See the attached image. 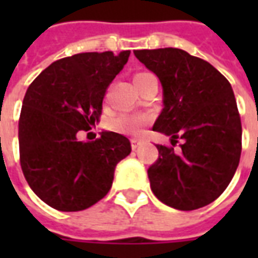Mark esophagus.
Segmentation results:
<instances>
[{"label": "esophagus", "mask_w": 258, "mask_h": 258, "mask_svg": "<svg viewBox=\"0 0 258 258\" xmlns=\"http://www.w3.org/2000/svg\"><path fill=\"white\" fill-rule=\"evenodd\" d=\"M141 145V141L140 140H135V138H133V140H131V148H133V149H137V148H138V146Z\"/></svg>", "instance_id": "34e87169"}]
</instances>
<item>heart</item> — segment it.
Instances as JSON below:
<instances>
[{
    "mask_svg": "<svg viewBox=\"0 0 258 258\" xmlns=\"http://www.w3.org/2000/svg\"><path fill=\"white\" fill-rule=\"evenodd\" d=\"M151 73H146V72H141V73H137L134 76V83H138L141 80H144L145 77H148ZM151 114L148 113H137V112H121L118 113L117 116L109 121V128L114 131V133H118V134L124 135H133V137H138L144 133V128H145L148 124L152 123Z\"/></svg>",
    "mask_w": 258,
    "mask_h": 258,
    "instance_id": "obj_1",
    "label": "heart"
}]
</instances>
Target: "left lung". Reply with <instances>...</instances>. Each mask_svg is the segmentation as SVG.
<instances>
[{
    "instance_id": "obj_1",
    "label": "left lung",
    "mask_w": 258,
    "mask_h": 258,
    "mask_svg": "<svg viewBox=\"0 0 258 258\" xmlns=\"http://www.w3.org/2000/svg\"><path fill=\"white\" fill-rule=\"evenodd\" d=\"M134 55L156 74L163 107L155 131L171 137L156 145L148 168L152 192L177 210H196L227 189L242 152V123L232 87L214 66L178 48L138 49ZM183 140L181 150L173 146Z\"/></svg>"
}]
</instances>
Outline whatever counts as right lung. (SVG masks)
<instances>
[{"label":"right lung","mask_w":258,"mask_h":258,"mask_svg":"<svg viewBox=\"0 0 258 258\" xmlns=\"http://www.w3.org/2000/svg\"><path fill=\"white\" fill-rule=\"evenodd\" d=\"M128 56L130 51H106L59 59L26 91L20 167L33 192L56 210H85L105 198L117 163L131 152L128 138L112 131L91 142L77 140L99 121L107 87Z\"/></svg>","instance_id":"1"}]
</instances>
